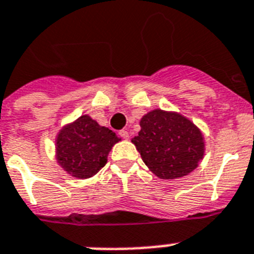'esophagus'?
I'll use <instances>...</instances> for the list:
<instances>
[{
    "label": "esophagus",
    "instance_id": "obj_1",
    "mask_svg": "<svg viewBox=\"0 0 254 254\" xmlns=\"http://www.w3.org/2000/svg\"><path fill=\"white\" fill-rule=\"evenodd\" d=\"M119 135H120L121 138H124V139H127V138H129V133H127V130H125V129L119 131Z\"/></svg>",
    "mask_w": 254,
    "mask_h": 254
}]
</instances>
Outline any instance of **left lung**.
<instances>
[{
    "label": "left lung",
    "mask_w": 254,
    "mask_h": 254,
    "mask_svg": "<svg viewBox=\"0 0 254 254\" xmlns=\"http://www.w3.org/2000/svg\"><path fill=\"white\" fill-rule=\"evenodd\" d=\"M139 125L141 131L131 142L156 176L177 179L198 166L203 156V138L188 119L155 109L142 117Z\"/></svg>",
    "instance_id": "left-lung-1"
}]
</instances>
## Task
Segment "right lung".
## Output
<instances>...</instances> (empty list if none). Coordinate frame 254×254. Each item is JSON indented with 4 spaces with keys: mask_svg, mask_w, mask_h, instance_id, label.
<instances>
[{
    "mask_svg": "<svg viewBox=\"0 0 254 254\" xmlns=\"http://www.w3.org/2000/svg\"><path fill=\"white\" fill-rule=\"evenodd\" d=\"M119 138L91 117L80 116L57 137V159L65 171L78 179H88L106 166L107 156Z\"/></svg>",
    "mask_w": 254,
    "mask_h": 254,
    "instance_id": "right-lung-1",
    "label": "right lung"
}]
</instances>
